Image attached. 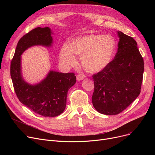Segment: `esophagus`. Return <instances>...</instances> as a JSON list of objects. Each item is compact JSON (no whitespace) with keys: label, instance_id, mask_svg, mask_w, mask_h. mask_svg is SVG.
Listing matches in <instances>:
<instances>
[{"label":"esophagus","instance_id":"obj_1","mask_svg":"<svg viewBox=\"0 0 155 155\" xmlns=\"http://www.w3.org/2000/svg\"><path fill=\"white\" fill-rule=\"evenodd\" d=\"M76 77H77V80H78V81L82 80H83V79L84 78V74H82V73H80V74L77 75Z\"/></svg>","mask_w":155,"mask_h":155}]
</instances>
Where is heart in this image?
<instances>
[{
	"label": "heart",
	"instance_id": "heart-1",
	"mask_svg": "<svg viewBox=\"0 0 155 155\" xmlns=\"http://www.w3.org/2000/svg\"><path fill=\"white\" fill-rule=\"evenodd\" d=\"M117 50L116 39L111 35H89L75 39L70 46L64 45L60 53L61 62L67 66L77 64L75 56L81 57L84 68L91 73L107 67Z\"/></svg>",
	"mask_w": 155,
	"mask_h": 155
}]
</instances>
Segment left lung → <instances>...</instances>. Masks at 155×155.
Masks as SVG:
<instances>
[{"mask_svg":"<svg viewBox=\"0 0 155 155\" xmlns=\"http://www.w3.org/2000/svg\"><path fill=\"white\" fill-rule=\"evenodd\" d=\"M116 54L107 67L92 75L94 108L102 114L116 115L132 104L140 94L144 61L137 43L118 32Z\"/></svg>","mask_w":155,"mask_h":155,"instance_id":"obj_1","label":"left lung"}]
</instances>
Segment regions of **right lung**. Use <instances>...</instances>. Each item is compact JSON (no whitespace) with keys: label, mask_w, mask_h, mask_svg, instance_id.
<instances>
[{"label":"right lung","mask_w":155,"mask_h":155,"mask_svg":"<svg viewBox=\"0 0 155 155\" xmlns=\"http://www.w3.org/2000/svg\"><path fill=\"white\" fill-rule=\"evenodd\" d=\"M52 41L50 28H35L19 39L11 63V77L19 101L38 114L51 117L64 111L68 91L76 82L75 73L51 71L41 82L31 85L24 82L21 76V55L32 46H49Z\"/></svg>","instance_id":"1"}]
</instances>
